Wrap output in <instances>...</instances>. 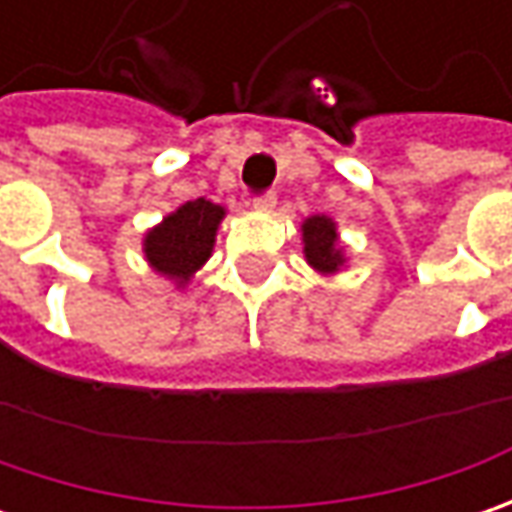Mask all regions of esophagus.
Instances as JSON below:
<instances>
[{
  "label": "esophagus",
  "instance_id": "1",
  "mask_svg": "<svg viewBox=\"0 0 512 512\" xmlns=\"http://www.w3.org/2000/svg\"><path fill=\"white\" fill-rule=\"evenodd\" d=\"M273 207H276V193H265V196L253 199V210H259V213H273Z\"/></svg>",
  "mask_w": 512,
  "mask_h": 512
}]
</instances>
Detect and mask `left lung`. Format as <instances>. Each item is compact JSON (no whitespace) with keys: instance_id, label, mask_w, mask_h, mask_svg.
<instances>
[{"instance_id":"left-lung-1","label":"left lung","mask_w":512,"mask_h":512,"mask_svg":"<svg viewBox=\"0 0 512 512\" xmlns=\"http://www.w3.org/2000/svg\"><path fill=\"white\" fill-rule=\"evenodd\" d=\"M302 230V253H305V262L319 276H339L342 270H347V247L342 245V236H339V225L333 216L327 213H313L307 216L305 222L299 225Z\"/></svg>"}]
</instances>
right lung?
Returning a JSON list of instances; mask_svg holds the SVG:
<instances>
[{
  "instance_id": "obj_1",
  "label": "right lung",
  "mask_w": 512,
  "mask_h": 512,
  "mask_svg": "<svg viewBox=\"0 0 512 512\" xmlns=\"http://www.w3.org/2000/svg\"><path fill=\"white\" fill-rule=\"evenodd\" d=\"M225 216V207L210 199H193L162 216V222L148 227L142 236V253L150 270L168 279L176 290H185L213 256Z\"/></svg>"
}]
</instances>
